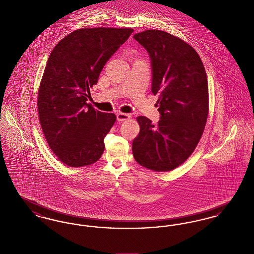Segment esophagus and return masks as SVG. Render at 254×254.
Here are the masks:
<instances>
[{
    "mask_svg": "<svg viewBox=\"0 0 254 254\" xmlns=\"http://www.w3.org/2000/svg\"><path fill=\"white\" fill-rule=\"evenodd\" d=\"M116 116H117V120L119 122L126 121V120H127V119L130 118V115H129V114H127V113H123V112H118V113L116 114Z\"/></svg>",
    "mask_w": 254,
    "mask_h": 254,
    "instance_id": "34e87169",
    "label": "esophagus"
}]
</instances>
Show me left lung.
Wrapping results in <instances>:
<instances>
[{"label": "left lung", "mask_w": 254, "mask_h": 254, "mask_svg": "<svg viewBox=\"0 0 254 254\" xmlns=\"http://www.w3.org/2000/svg\"><path fill=\"white\" fill-rule=\"evenodd\" d=\"M133 38L151 63V91L157 95V125L139 116L133 140L137 163L154 171H169L190 156L205 128L208 88L204 64L192 47L162 30H145Z\"/></svg>", "instance_id": "8db88e82"}]
</instances>
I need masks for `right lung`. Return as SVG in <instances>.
Instances as JSON below:
<instances>
[{"label":"right lung","mask_w":254,"mask_h":254,"mask_svg":"<svg viewBox=\"0 0 254 254\" xmlns=\"http://www.w3.org/2000/svg\"><path fill=\"white\" fill-rule=\"evenodd\" d=\"M132 28H82L64 37L49 55L38 92L41 127L51 150L69 167L98 161L116 116L93 109L89 87Z\"/></svg>","instance_id":"1"}]
</instances>
